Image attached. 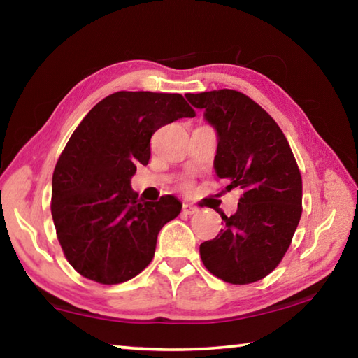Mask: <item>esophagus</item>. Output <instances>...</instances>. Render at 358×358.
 Segmentation results:
<instances>
[{
  "label": "esophagus",
  "instance_id": "esophagus-1",
  "mask_svg": "<svg viewBox=\"0 0 358 358\" xmlns=\"http://www.w3.org/2000/svg\"><path fill=\"white\" fill-rule=\"evenodd\" d=\"M181 210H183V213L185 215H194V213H197V208L196 207H194V205H191V203H183V208H181Z\"/></svg>",
  "mask_w": 358,
  "mask_h": 358
}]
</instances>
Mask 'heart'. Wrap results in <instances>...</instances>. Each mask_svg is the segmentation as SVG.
<instances>
[{"instance_id": "heart-1", "label": "heart", "mask_w": 358, "mask_h": 358, "mask_svg": "<svg viewBox=\"0 0 358 358\" xmlns=\"http://www.w3.org/2000/svg\"><path fill=\"white\" fill-rule=\"evenodd\" d=\"M183 186H185V187H186V186H187V183H185V185H183Z\"/></svg>"}]
</instances>
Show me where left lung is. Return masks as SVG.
I'll use <instances>...</instances> for the list:
<instances>
[{
	"label": "left lung",
	"mask_w": 358,
	"mask_h": 358,
	"mask_svg": "<svg viewBox=\"0 0 358 358\" xmlns=\"http://www.w3.org/2000/svg\"><path fill=\"white\" fill-rule=\"evenodd\" d=\"M186 98L220 137L217 178L243 191L237 213L221 215V232L201 245V259L222 281L256 282L280 265L300 222V169L276 121L246 94L224 88Z\"/></svg>",
	"instance_id": "obj_1"
}]
</instances>
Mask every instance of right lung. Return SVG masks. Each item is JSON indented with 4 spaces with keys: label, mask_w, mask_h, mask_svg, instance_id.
<instances>
[{
    "label": "right lung",
    "mask_w": 358,
    "mask_h": 358,
    "mask_svg": "<svg viewBox=\"0 0 358 358\" xmlns=\"http://www.w3.org/2000/svg\"><path fill=\"white\" fill-rule=\"evenodd\" d=\"M196 110L177 93L117 92L87 113L59 155L52 178V217L64 257L99 284L137 276L155 256L164 224L177 217L173 196L143 202L131 189L147 166L155 132Z\"/></svg>",
    "instance_id": "add662e5"
}]
</instances>
